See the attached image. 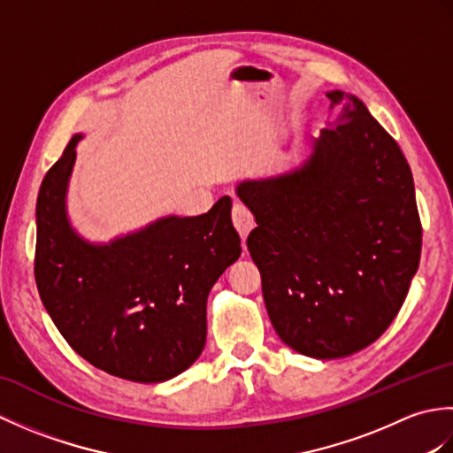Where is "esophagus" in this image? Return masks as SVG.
<instances>
[{
  "label": "esophagus",
  "mask_w": 453,
  "mask_h": 453,
  "mask_svg": "<svg viewBox=\"0 0 453 453\" xmlns=\"http://www.w3.org/2000/svg\"><path fill=\"white\" fill-rule=\"evenodd\" d=\"M232 218H234V226L237 229V234L242 235V242L245 243L249 232H251L253 226H255V219L251 216V211H249L243 204H234Z\"/></svg>",
  "instance_id": "1"
}]
</instances>
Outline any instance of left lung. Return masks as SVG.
<instances>
[{"instance_id":"left-lung-1","label":"left lung","mask_w":453,"mask_h":453,"mask_svg":"<svg viewBox=\"0 0 453 453\" xmlns=\"http://www.w3.org/2000/svg\"><path fill=\"white\" fill-rule=\"evenodd\" d=\"M336 119L297 165L237 185L257 227L247 249L282 342L319 360L378 341L417 274L422 227L397 142L365 104L329 91Z\"/></svg>"}]
</instances>
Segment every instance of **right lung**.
Segmentation results:
<instances>
[{
    "label": "right lung",
    "instance_id": "right-lung-1",
    "mask_svg": "<svg viewBox=\"0 0 453 453\" xmlns=\"http://www.w3.org/2000/svg\"><path fill=\"white\" fill-rule=\"evenodd\" d=\"M81 138L70 140L38 190V294L58 331L95 368L128 381H167L204 350L208 294L242 255L232 198L202 216L159 218L93 243L67 216Z\"/></svg>",
    "mask_w": 453,
    "mask_h": 453
}]
</instances>
